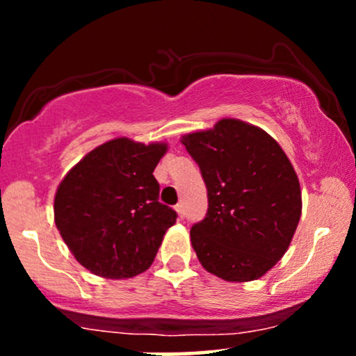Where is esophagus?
Returning <instances> with one entry per match:
<instances>
[{"instance_id": "esophagus-1", "label": "esophagus", "mask_w": 356, "mask_h": 356, "mask_svg": "<svg viewBox=\"0 0 356 356\" xmlns=\"http://www.w3.org/2000/svg\"><path fill=\"white\" fill-rule=\"evenodd\" d=\"M175 211H177V214H179V218H184V204L182 202H179L177 206H175Z\"/></svg>"}]
</instances>
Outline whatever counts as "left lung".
Listing matches in <instances>:
<instances>
[{"label": "left lung", "mask_w": 356, "mask_h": 356, "mask_svg": "<svg viewBox=\"0 0 356 356\" xmlns=\"http://www.w3.org/2000/svg\"><path fill=\"white\" fill-rule=\"evenodd\" d=\"M207 187V214L191 229L206 271L232 283L261 277L291 243L301 216L298 175L263 129L222 118L182 137Z\"/></svg>", "instance_id": "1"}]
</instances>
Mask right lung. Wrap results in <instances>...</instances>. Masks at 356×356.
Instances as JSON below:
<instances>
[{"mask_svg":"<svg viewBox=\"0 0 356 356\" xmlns=\"http://www.w3.org/2000/svg\"><path fill=\"white\" fill-rule=\"evenodd\" d=\"M165 144L113 138L88 152L60 182L55 224L83 268L132 277L154 263L177 212L159 202L154 169Z\"/></svg>","mask_w":356,"mask_h":356,"instance_id":"add662e5","label":"right lung"}]
</instances>
